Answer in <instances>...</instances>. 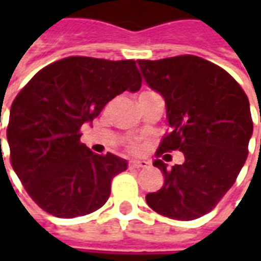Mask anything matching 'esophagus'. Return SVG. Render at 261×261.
I'll use <instances>...</instances> for the list:
<instances>
[{
    "label": "esophagus",
    "mask_w": 261,
    "mask_h": 261,
    "mask_svg": "<svg viewBox=\"0 0 261 261\" xmlns=\"http://www.w3.org/2000/svg\"><path fill=\"white\" fill-rule=\"evenodd\" d=\"M128 168L130 169H147L149 168V162L148 161H131Z\"/></svg>",
    "instance_id": "34e87169"
}]
</instances>
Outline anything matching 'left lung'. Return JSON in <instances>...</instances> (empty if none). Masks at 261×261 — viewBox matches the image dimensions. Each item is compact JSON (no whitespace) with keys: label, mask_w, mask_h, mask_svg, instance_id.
<instances>
[{"label":"left lung","mask_w":261,"mask_h":261,"mask_svg":"<svg viewBox=\"0 0 261 261\" xmlns=\"http://www.w3.org/2000/svg\"><path fill=\"white\" fill-rule=\"evenodd\" d=\"M147 85L164 97L169 134L158 155L179 149L185 162L168 169L164 186L148 193L155 213L192 221L210 213L233 186L253 134L246 93L225 69L196 56L138 60Z\"/></svg>","instance_id":"left-lung-1"}]
</instances>
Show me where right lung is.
<instances>
[{
	"mask_svg": "<svg viewBox=\"0 0 261 261\" xmlns=\"http://www.w3.org/2000/svg\"><path fill=\"white\" fill-rule=\"evenodd\" d=\"M141 82L133 60L67 57L40 69L15 97L7 130L11 164L46 213L74 218L108 201L113 177L128 164L92 152L81 144L80 128L113 97L140 91Z\"/></svg>",
	"mask_w": 261,
	"mask_h": 261,
	"instance_id": "1",
	"label": "right lung"
}]
</instances>
